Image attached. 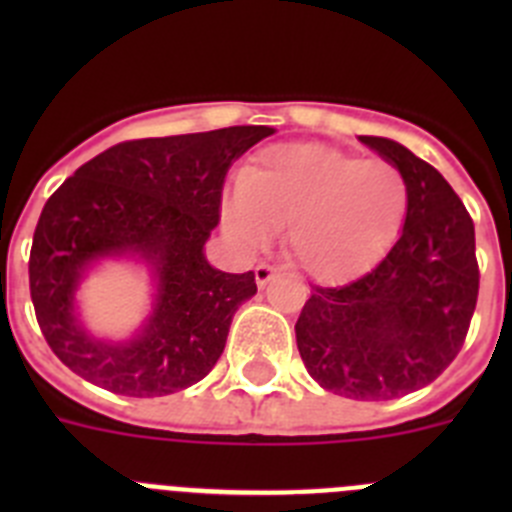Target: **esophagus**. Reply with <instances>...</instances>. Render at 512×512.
Listing matches in <instances>:
<instances>
[{"label":"esophagus","mask_w":512,"mask_h":512,"mask_svg":"<svg viewBox=\"0 0 512 512\" xmlns=\"http://www.w3.org/2000/svg\"><path fill=\"white\" fill-rule=\"evenodd\" d=\"M277 274H279L277 266H271V264H266V261H261V264L256 266V284H259V287H266V284L277 277Z\"/></svg>","instance_id":"1"}]
</instances>
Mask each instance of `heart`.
<instances>
[{
    "mask_svg": "<svg viewBox=\"0 0 512 512\" xmlns=\"http://www.w3.org/2000/svg\"><path fill=\"white\" fill-rule=\"evenodd\" d=\"M408 182L387 158L320 143L271 146L223 197V225L259 248L287 225L289 256L315 279L341 282L377 264L408 215Z\"/></svg>",
    "mask_w": 512,
    "mask_h": 512,
    "instance_id": "b5f03b06",
    "label": "heart"
}]
</instances>
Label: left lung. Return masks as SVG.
Returning <instances> with one entry per match:
<instances>
[{
	"instance_id": "obj_1",
	"label": "left lung",
	"mask_w": 512,
	"mask_h": 512,
	"mask_svg": "<svg viewBox=\"0 0 512 512\" xmlns=\"http://www.w3.org/2000/svg\"><path fill=\"white\" fill-rule=\"evenodd\" d=\"M361 143L408 182L390 253L356 282L312 287L295 323L307 372L351 400H395L431 384L464 346L479 295L474 223L451 184L390 138Z\"/></svg>"
}]
</instances>
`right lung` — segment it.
Segmentation results:
<instances>
[{
  "label": "right lung",
  "instance_id": "right-lung-1",
  "mask_svg": "<svg viewBox=\"0 0 512 512\" xmlns=\"http://www.w3.org/2000/svg\"><path fill=\"white\" fill-rule=\"evenodd\" d=\"M274 133L235 125L210 133L125 140L74 171L45 202L30 248V297L53 354L87 382L125 397H161L200 382L223 354L235 310L256 277L207 264L225 174ZM138 255L157 277L149 323L128 344L97 342L75 318L83 271Z\"/></svg>",
  "mask_w": 512,
  "mask_h": 512
}]
</instances>
